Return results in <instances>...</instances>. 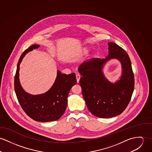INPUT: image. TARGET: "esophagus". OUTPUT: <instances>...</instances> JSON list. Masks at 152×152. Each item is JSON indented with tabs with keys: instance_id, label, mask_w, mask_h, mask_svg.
Instances as JSON below:
<instances>
[{
	"instance_id": "1",
	"label": "esophagus",
	"mask_w": 152,
	"mask_h": 152,
	"mask_svg": "<svg viewBox=\"0 0 152 152\" xmlns=\"http://www.w3.org/2000/svg\"><path fill=\"white\" fill-rule=\"evenodd\" d=\"M76 80H77V83L79 82L80 79V76L79 74H76Z\"/></svg>"
}]
</instances>
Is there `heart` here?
Wrapping results in <instances>:
<instances>
[{"label":"heart","instance_id":"b5f03b06","mask_svg":"<svg viewBox=\"0 0 152 152\" xmlns=\"http://www.w3.org/2000/svg\"><path fill=\"white\" fill-rule=\"evenodd\" d=\"M88 49L87 48H84L83 49V51H82V53L83 54H87V53H88Z\"/></svg>","mask_w":152,"mask_h":152}]
</instances>
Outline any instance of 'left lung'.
<instances>
[{
  "mask_svg": "<svg viewBox=\"0 0 152 152\" xmlns=\"http://www.w3.org/2000/svg\"><path fill=\"white\" fill-rule=\"evenodd\" d=\"M108 45V54L104 59L94 58L78 68L82 76L80 85L86 105L99 118L121 114L128 106L134 89V75L128 53L114 42ZM114 58L120 62L122 73L118 80L113 83L106 78L102 70L107 62Z\"/></svg>",
  "mask_w": 152,
  "mask_h": 152,
  "instance_id": "8db88e82",
  "label": "left lung"
}]
</instances>
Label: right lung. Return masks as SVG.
I'll list each match as a JSON object with an SVG mask.
<instances>
[{"mask_svg": "<svg viewBox=\"0 0 152 152\" xmlns=\"http://www.w3.org/2000/svg\"><path fill=\"white\" fill-rule=\"evenodd\" d=\"M39 47V45H33L21 55L15 77V90L18 101L28 117L38 122H51L59 119L65 113L68 94L72 86L76 84V78L74 73L66 75L58 70L55 82L47 92L37 95L27 93L20 84V65L27 53Z\"/></svg>", "mask_w": 152, "mask_h": 152, "instance_id": "1", "label": "right lung"}]
</instances>
